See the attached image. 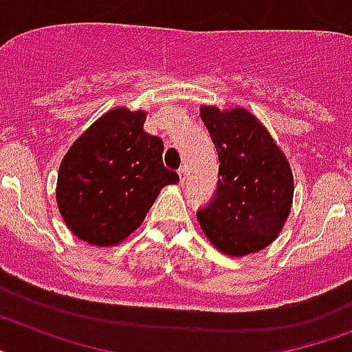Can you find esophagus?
<instances>
[{
    "label": "esophagus",
    "instance_id": "1",
    "mask_svg": "<svg viewBox=\"0 0 352 352\" xmlns=\"http://www.w3.org/2000/svg\"><path fill=\"white\" fill-rule=\"evenodd\" d=\"M178 176H179V183H182V185H183V183H185V179H187V170L179 169L178 170Z\"/></svg>",
    "mask_w": 352,
    "mask_h": 352
}]
</instances>
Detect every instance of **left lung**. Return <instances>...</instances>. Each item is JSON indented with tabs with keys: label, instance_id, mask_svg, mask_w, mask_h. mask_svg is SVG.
I'll return each mask as SVG.
<instances>
[{
	"label": "left lung",
	"instance_id": "left-lung-1",
	"mask_svg": "<svg viewBox=\"0 0 352 352\" xmlns=\"http://www.w3.org/2000/svg\"><path fill=\"white\" fill-rule=\"evenodd\" d=\"M219 156L214 199L197 212L203 234L221 254L245 257L272 245L293 203L289 162L268 129L245 107H199Z\"/></svg>",
	"mask_w": 352,
	"mask_h": 352
}]
</instances>
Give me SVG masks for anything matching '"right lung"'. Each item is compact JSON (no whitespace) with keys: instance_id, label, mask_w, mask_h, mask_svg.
Returning a JSON list of instances; mask_svg holds the SVG:
<instances>
[{"instance_id":"right-lung-1","label":"right lung","mask_w":352,"mask_h":352,"mask_svg":"<svg viewBox=\"0 0 352 352\" xmlns=\"http://www.w3.org/2000/svg\"><path fill=\"white\" fill-rule=\"evenodd\" d=\"M147 113L115 107L93 122L60 162L55 199L72 234L95 246H115L142 225L165 185L164 142L144 131Z\"/></svg>"}]
</instances>
